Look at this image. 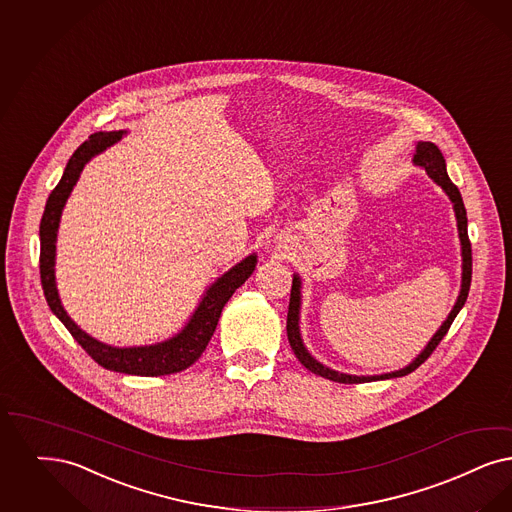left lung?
<instances>
[{
	"label": "left lung",
	"instance_id": "8db88e82",
	"mask_svg": "<svg viewBox=\"0 0 512 512\" xmlns=\"http://www.w3.org/2000/svg\"><path fill=\"white\" fill-rule=\"evenodd\" d=\"M413 162L421 167L427 169L430 177L440 184L446 194L450 196L451 202H453V209H455V217H457V226H459V238H461V246H463V284H461V293L457 297V303L450 312L448 320L442 324V328L436 331V335L430 339L429 345L425 347V350L409 364L408 368L400 369V371H392V373H385V375H373V377H358V375H347V373H339V371H333V369L322 366L320 362H316L310 354L307 352V348L301 341V335H299V305H301V282L299 278L295 276L293 278V284H291V297H289V310H287V339H289V345L291 350L295 352V356L299 358V362L310 369L312 373L320 375V377H326L329 381H335V383H345V385H354V383H369V381H377V379H392V377H404L411 371L419 368L430 354L436 350V347L440 345V341L446 337L448 329L451 328L455 316L459 314V310L465 305L467 297H469V289H471V278H472V249L471 240H469V232H467V209L463 204V198H461V192L455 184L451 183L448 173H446V160L442 156V152L438 150V146L434 143H419L417 144V152L413 156Z\"/></svg>",
	"mask_w": 512,
	"mask_h": 512
}]
</instances>
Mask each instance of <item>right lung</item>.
I'll use <instances>...</instances> for the list:
<instances>
[{
    "label": "right lung",
    "mask_w": 512,
    "mask_h": 512,
    "mask_svg": "<svg viewBox=\"0 0 512 512\" xmlns=\"http://www.w3.org/2000/svg\"><path fill=\"white\" fill-rule=\"evenodd\" d=\"M123 131H110V133H95L72 154L68 160L64 175L59 184L47 198L45 211L40 223V276L43 293L47 305L53 314L61 320L70 335L82 345L83 350L104 369L120 371L127 375H141V377H160L177 373L190 368L204 352L213 331L217 328L221 310L232 293L246 282L255 270L257 257L249 255L242 263L230 268L213 286L207 289L200 307L196 308L190 322L184 326L179 335L173 339L150 345V347L116 348L99 343L97 339L89 337L85 331L78 328L68 314L64 312L55 286V242H57V228L61 221L62 207L66 198L70 196L74 184L82 173L83 165L87 164L95 154L103 152L110 144L122 139Z\"/></svg>",
    "instance_id": "right-lung-1"
}]
</instances>
